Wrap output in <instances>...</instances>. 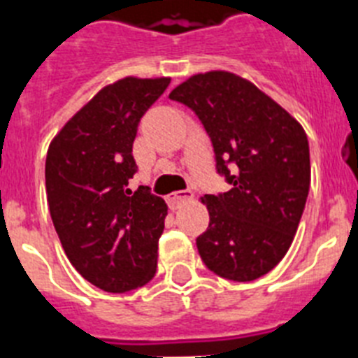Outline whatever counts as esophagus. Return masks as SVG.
<instances>
[{"label": "esophagus", "mask_w": 358, "mask_h": 358, "mask_svg": "<svg viewBox=\"0 0 358 358\" xmlns=\"http://www.w3.org/2000/svg\"><path fill=\"white\" fill-rule=\"evenodd\" d=\"M191 199H193V191H189V189H185V191H176V193H173L169 196V204L173 206V208H176V206H180L182 202Z\"/></svg>", "instance_id": "obj_1"}]
</instances>
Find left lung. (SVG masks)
<instances>
[{"instance_id": "obj_1", "label": "left lung", "mask_w": 358, "mask_h": 358, "mask_svg": "<svg viewBox=\"0 0 358 358\" xmlns=\"http://www.w3.org/2000/svg\"><path fill=\"white\" fill-rule=\"evenodd\" d=\"M169 99L204 124L229 191L204 194L209 226L196 237L211 272L231 281L268 274L292 245L310 185L301 124L257 86L228 71L193 75Z\"/></svg>"}]
</instances>
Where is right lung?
I'll list each match as a JSON object with an SVG mask.
<instances>
[{
	"label": "right lung",
	"instance_id": "obj_1",
	"mask_svg": "<svg viewBox=\"0 0 358 358\" xmlns=\"http://www.w3.org/2000/svg\"><path fill=\"white\" fill-rule=\"evenodd\" d=\"M169 83L127 77L104 86L49 145L45 191L58 239L78 274L106 292L156 274L167 204L145 185L130 191L129 180L139 119Z\"/></svg>",
	"mask_w": 358,
	"mask_h": 358
}]
</instances>
